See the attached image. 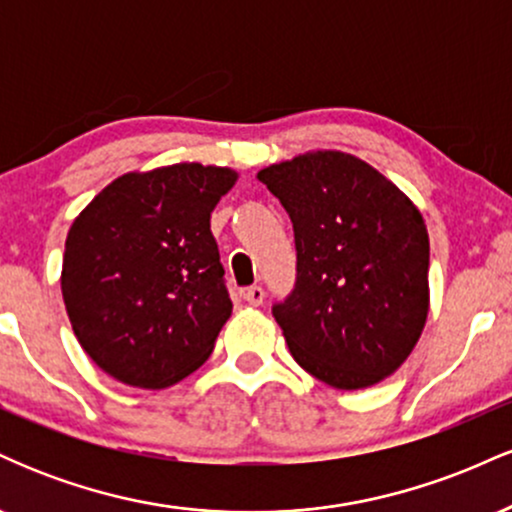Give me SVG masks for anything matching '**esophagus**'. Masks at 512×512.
Segmentation results:
<instances>
[{"mask_svg": "<svg viewBox=\"0 0 512 512\" xmlns=\"http://www.w3.org/2000/svg\"><path fill=\"white\" fill-rule=\"evenodd\" d=\"M243 298L250 305H262L264 289H262V286H248V289H243Z\"/></svg>", "mask_w": 512, "mask_h": 512, "instance_id": "obj_1", "label": "esophagus"}]
</instances>
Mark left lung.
Instances as JSON below:
<instances>
[{
  "instance_id": "1",
  "label": "left lung",
  "mask_w": 512,
  "mask_h": 512,
  "mask_svg": "<svg viewBox=\"0 0 512 512\" xmlns=\"http://www.w3.org/2000/svg\"><path fill=\"white\" fill-rule=\"evenodd\" d=\"M257 180L291 216L296 289L272 308L303 370L337 390L378 385L428 317V231L392 180L344 151H308Z\"/></svg>"
}]
</instances>
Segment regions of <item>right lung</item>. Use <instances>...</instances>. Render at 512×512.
<instances>
[{
	"mask_svg": "<svg viewBox=\"0 0 512 512\" xmlns=\"http://www.w3.org/2000/svg\"><path fill=\"white\" fill-rule=\"evenodd\" d=\"M236 180L202 163L134 170L74 219L62 298L81 349L120 383L170 387L214 351L233 303L209 221Z\"/></svg>",
	"mask_w": 512,
	"mask_h": 512,
	"instance_id": "right-lung-1",
	"label": "right lung"
}]
</instances>
